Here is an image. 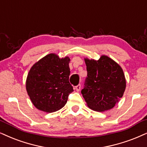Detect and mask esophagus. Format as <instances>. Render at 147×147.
I'll use <instances>...</instances> for the list:
<instances>
[{
	"mask_svg": "<svg viewBox=\"0 0 147 147\" xmlns=\"http://www.w3.org/2000/svg\"><path fill=\"white\" fill-rule=\"evenodd\" d=\"M80 88H81V85L80 84H78L75 87V89L76 90V91H78V92H79V91L80 90Z\"/></svg>",
	"mask_w": 147,
	"mask_h": 147,
	"instance_id": "1",
	"label": "esophagus"
}]
</instances>
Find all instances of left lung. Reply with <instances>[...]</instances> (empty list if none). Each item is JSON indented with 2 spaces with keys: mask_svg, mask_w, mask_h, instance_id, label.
<instances>
[{
  "mask_svg": "<svg viewBox=\"0 0 147 147\" xmlns=\"http://www.w3.org/2000/svg\"><path fill=\"white\" fill-rule=\"evenodd\" d=\"M87 77L81 92L91 109L104 111L111 109L121 98L125 89L122 69L107 56L98 61L85 59Z\"/></svg>",
  "mask_w": 147,
  "mask_h": 147,
  "instance_id": "obj_1",
  "label": "left lung"
}]
</instances>
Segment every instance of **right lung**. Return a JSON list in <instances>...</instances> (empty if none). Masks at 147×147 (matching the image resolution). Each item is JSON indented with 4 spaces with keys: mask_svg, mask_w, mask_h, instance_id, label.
Listing matches in <instances>:
<instances>
[{
    "mask_svg": "<svg viewBox=\"0 0 147 147\" xmlns=\"http://www.w3.org/2000/svg\"><path fill=\"white\" fill-rule=\"evenodd\" d=\"M69 57L49 54L36 63L26 80V90L38 109L53 113L63 107L74 91L69 82Z\"/></svg>",
    "mask_w": 147,
    "mask_h": 147,
    "instance_id": "1",
    "label": "right lung"
}]
</instances>
